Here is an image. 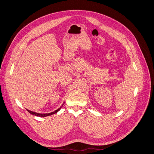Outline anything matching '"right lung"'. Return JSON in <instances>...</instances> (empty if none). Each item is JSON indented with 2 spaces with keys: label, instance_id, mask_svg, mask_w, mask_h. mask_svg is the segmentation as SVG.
<instances>
[{
  "label": "right lung",
  "instance_id": "1",
  "mask_svg": "<svg viewBox=\"0 0 154 154\" xmlns=\"http://www.w3.org/2000/svg\"><path fill=\"white\" fill-rule=\"evenodd\" d=\"M62 106L60 107V108H59L58 109H57V110H55V111L53 112H51V113H49V114H39V113L35 112L30 111V110H27H27L28 111L30 114H32V115H35V116H39V117H45V116H48L53 115V114H56L57 112H58L60 110V109L62 108Z\"/></svg>",
  "mask_w": 154,
  "mask_h": 154
}]
</instances>
